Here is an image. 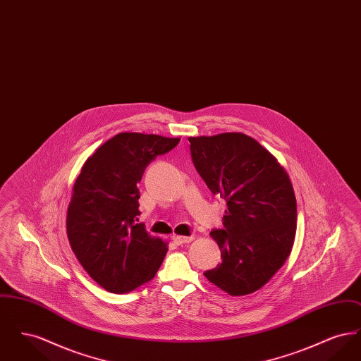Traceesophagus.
Returning a JSON list of instances; mask_svg holds the SVG:
<instances>
[{
  "label": "esophagus",
  "instance_id": "1",
  "mask_svg": "<svg viewBox=\"0 0 361 361\" xmlns=\"http://www.w3.org/2000/svg\"><path fill=\"white\" fill-rule=\"evenodd\" d=\"M173 240L177 243V245H184V243H189L193 240L192 235H173Z\"/></svg>",
  "mask_w": 361,
  "mask_h": 361
}]
</instances>
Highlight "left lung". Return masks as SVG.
Instances as JSON below:
<instances>
[{
	"mask_svg": "<svg viewBox=\"0 0 361 361\" xmlns=\"http://www.w3.org/2000/svg\"><path fill=\"white\" fill-rule=\"evenodd\" d=\"M188 140L195 168L227 204L224 228L209 234L222 262L204 276L231 296L253 293L291 253L296 199L290 176L275 155L242 133Z\"/></svg>",
	"mask_w": 361,
	"mask_h": 361,
	"instance_id": "left-lung-1",
	"label": "left lung"
}]
</instances>
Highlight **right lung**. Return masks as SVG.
I'll use <instances>...</instances> for the list:
<instances>
[{
  "mask_svg": "<svg viewBox=\"0 0 361 361\" xmlns=\"http://www.w3.org/2000/svg\"><path fill=\"white\" fill-rule=\"evenodd\" d=\"M180 137L121 133L103 143L84 164L71 192L66 230L73 253L104 290L133 291L159 269L168 243L137 224V184L157 155Z\"/></svg>",
  "mask_w": 361,
  "mask_h": 361,
  "instance_id": "1",
  "label": "right lung"
}]
</instances>
